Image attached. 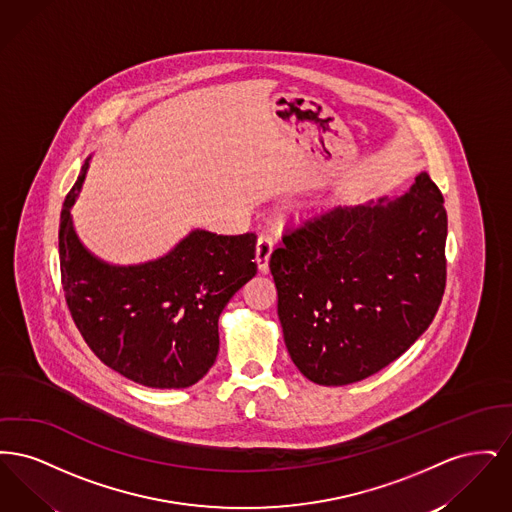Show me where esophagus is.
Listing matches in <instances>:
<instances>
[{
    "mask_svg": "<svg viewBox=\"0 0 512 512\" xmlns=\"http://www.w3.org/2000/svg\"><path fill=\"white\" fill-rule=\"evenodd\" d=\"M272 238L270 236H259L257 245H255V255H257V267L259 272H268V259H270V253H272Z\"/></svg>",
    "mask_w": 512,
    "mask_h": 512,
    "instance_id": "obj_1",
    "label": "esophagus"
}]
</instances>
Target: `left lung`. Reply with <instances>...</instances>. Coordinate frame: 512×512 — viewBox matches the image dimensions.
I'll return each instance as SVG.
<instances>
[{
    "mask_svg": "<svg viewBox=\"0 0 512 512\" xmlns=\"http://www.w3.org/2000/svg\"><path fill=\"white\" fill-rule=\"evenodd\" d=\"M447 213L428 172L399 197L338 207L270 255L293 365L320 386L365 380L401 357L438 313Z\"/></svg>",
    "mask_w": 512,
    "mask_h": 512,
    "instance_id": "obj_1",
    "label": "left lung"
}]
</instances>
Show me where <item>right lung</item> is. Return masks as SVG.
<instances>
[{
    "label": "right lung",
    "instance_id": "add662e5",
    "mask_svg": "<svg viewBox=\"0 0 512 512\" xmlns=\"http://www.w3.org/2000/svg\"><path fill=\"white\" fill-rule=\"evenodd\" d=\"M92 157L67 195L59 224L61 278L69 311L101 363L155 390L199 382L219 355V317L255 272V234L195 228L163 257L113 265L74 230V201Z\"/></svg>",
    "mask_w": 512,
    "mask_h": 512
}]
</instances>
